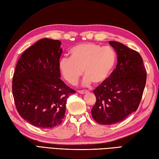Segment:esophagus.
<instances>
[{"mask_svg": "<svg viewBox=\"0 0 159 159\" xmlns=\"http://www.w3.org/2000/svg\"><path fill=\"white\" fill-rule=\"evenodd\" d=\"M87 91H78V93H80V94H81V95H83V94H84V93H87Z\"/></svg>", "mask_w": 159, "mask_h": 159, "instance_id": "obj_1", "label": "esophagus"}]
</instances>
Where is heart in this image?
<instances>
[{"label":"heart","mask_w":159,"mask_h":159,"mask_svg":"<svg viewBox=\"0 0 159 159\" xmlns=\"http://www.w3.org/2000/svg\"><path fill=\"white\" fill-rule=\"evenodd\" d=\"M70 53V58L61 59L59 68L63 77L71 84L78 82L83 72V86L104 83L116 64V55L112 48L93 43L79 44L72 48Z\"/></svg>","instance_id":"b5f03b06"}]
</instances>
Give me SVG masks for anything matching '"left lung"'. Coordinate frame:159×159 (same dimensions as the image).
<instances>
[{
    "label": "left lung",
    "mask_w": 159,
    "mask_h": 159,
    "mask_svg": "<svg viewBox=\"0 0 159 159\" xmlns=\"http://www.w3.org/2000/svg\"><path fill=\"white\" fill-rule=\"evenodd\" d=\"M117 53L115 70L93 93L96 102L92 117L100 125L123 121L137 110L146 81V70L139 53L116 41H109Z\"/></svg>",
    "instance_id": "8db88e82"
}]
</instances>
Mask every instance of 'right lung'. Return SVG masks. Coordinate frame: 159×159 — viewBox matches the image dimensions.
Segmentation results:
<instances>
[{
  "instance_id": "1",
  "label": "right lung",
  "mask_w": 159,
  "mask_h": 159,
  "mask_svg": "<svg viewBox=\"0 0 159 159\" xmlns=\"http://www.w3.org/2000/svg\"><path fill=\"white\" fill-rule=\"evenodd\" d=\"M61 44L58 40H39L21 55L13 74L12 91L17 112L39 128L60 125L67 98L75 93L60 79Z\"/></svg>"
}]
</instances>
